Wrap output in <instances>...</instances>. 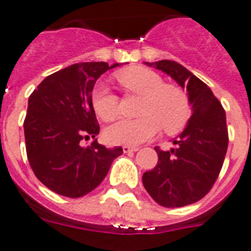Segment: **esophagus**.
<instances>
[{"instance_id": "esophagus-1", "label": "esophagus", "mask_w": 251, "mask_h": 251, "mask_svg": "<svg viewBox=\"0 0 251 251\" xmlns=\"http://www.w3.org/2000/svg\"><path fill=\"white\" fill-rule=\"evenodd\" d=\"M122 151H124V153H134V151H138L139 148H136V147H129V145H124V147H122Z\"/></svg>"}]
</instances>
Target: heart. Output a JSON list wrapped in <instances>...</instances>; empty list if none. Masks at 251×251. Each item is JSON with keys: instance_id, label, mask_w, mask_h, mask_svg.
Listing matches in <instances>:
<instances>
[{"instance_id": "1", "label": "heart", "mask_w": 251, "mask_h": 251, "mask_svg": "<svg viewBox=\"0 0 251 251\" xmlns=\"http://www.w3.org/2000/svg\"><path fill=\"white\" fill-rule=\"evenodd\" d=\"M117 80L127 92L143 97L139 108L140 119L119 120L107 127L106 138L111 144L139 145L157 135L161 127L175 134L185 126L190 116V102L184 90L165 84L161 75L145 67H129L117 74ZM96 113L104 121L119 115V97L108 86L98 83L92 93Z\"/></svg>"}]
</instances>
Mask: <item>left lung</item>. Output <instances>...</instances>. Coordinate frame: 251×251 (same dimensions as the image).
Segmentation results:
<instances>
[{"label":"left lung","mask_w":251,"mask_h":251,"mask_svg":"<svg viewBox=\"0 0 251 251\" xmlns=\"http://www.w3.org/2000/svg\"><path fill=\"white\" fill-rule=\"evenodd\" d=\"M186 89L191 116L176 139V148L155 147L158 163L144 172L145 190L159 205L178 208L201 201L216 182L228 145L226 112L209 86L171 60L145 62Z\"/></svg>","instance_id":"1"}]
</instances>
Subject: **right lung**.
I'll list each match as a JSON object with an SVG mask.
<instances>
[{"instance_id":"1","label":"right lung","mask_w":251,"mask_h":251,"mask_svg":"<svg viewBox=\"0 0 251 251\" xmlns=\"http://www.w3.org/2000/svg\"><path fill=\"white\" fill-rule=\"evenodd\" d=\"M120 64L80 62L52 74L28 100L24 121L25 144L30 167L44 186L67 198L94 190L106 177L121 147L106 148L100 134L92 92L98 77ZM93 137L88 147L83 138Z\"/></svg>"}]
</instances>
